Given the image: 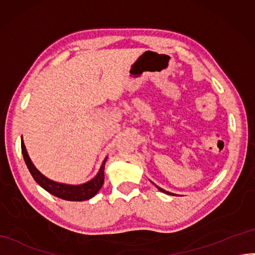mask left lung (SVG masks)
<instances>
[{
	"label": "left lung",
	"instance_id": "obj_1",
	"mask_svg": "<svg viewBox=\"0 0 255 255\" xmlns=\"http://www.w3.org/2000/svg\"><path fill=\"white\" fill-rule=\"evenodd\" d=\"M156 188L157 189H159L161 192H164V193H166V194H168V195H175V194H173V193H169V192H167V191H165V190H163V189H161L160 187H157V185H156Z\"/></svg>",
	"mask_w": 255,
	"mask_h": 255
}]
</instances>
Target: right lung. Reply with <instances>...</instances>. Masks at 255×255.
Wrapping results in <instances>:
<instances>
[{
	"mask_svg": "<svg viewBox=\"0 0 255 255\" xmlns=\"http://www.w3.org/2000/svg\"><path fill=\"white\" fill-rule=\"evenodd\" d=\"M21 151L24 162L26 164L27 168H29L32 177L34 178L40 187L45 189L47 192H49L50 194L57 196L59 198L65 199V201H71V202H82L87 201V199L93 197L100 189L102 188L103 183H104V168H105V162L106 159L103 162L102 166L100 168L99 174L96 175L92 180H90L87 183L79 184V185H70V184H63V183H58L54 182L50 179L46 178L43 174H40L39 171L34 166L33 163L31 162L29 155L25 150V146L21 137Z\"/></svg>",
	"mask_w": 255,
	"mask_h": 255,
	"instance_id": "right-lung-1",
	"label": "right lung"
}]
</instances>
